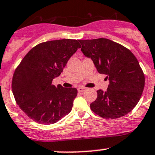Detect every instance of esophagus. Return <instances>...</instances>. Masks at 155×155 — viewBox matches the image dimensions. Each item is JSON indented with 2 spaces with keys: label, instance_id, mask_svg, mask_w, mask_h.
<instances>
[{
  "label": "esophagus",
  "instance_id": "esophagus-1",
  "mask_svg": "<svg viewBox=\"0 0 155 155\" xmlns=\"http://www.w3.org/2000/svg\"><path fill=\"white\" fill-rule=\"evenodd\" d=\"M78 91L79 92H83V91H85V90H86V87H78Z\"/></svg>",
  "mask_w": 155,
  "mask_h": 155
}]
</instances>
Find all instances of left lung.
<instances>
[{
  "label": "left lung",
  "mask_w": 155,
  "mask_h": 155,
  "mask_svg": "<svg viewBox=\"0 0 155 155\" xmlns=\"http://www.w3.org/2000/svg\"><path fill=\"white\" fill-rule=\"evenodd\" d=\"M81 51L93 61L98 73L107 76V91L98 90L91 109L104 118H118L137 106L145 87V76L134 54L109 39L79 40Z\"/></svg>",
  "instance_id": "obj_1"
}]
</instances>
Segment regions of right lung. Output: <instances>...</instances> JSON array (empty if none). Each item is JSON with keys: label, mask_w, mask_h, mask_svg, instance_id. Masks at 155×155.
Listing matches in <instances>:
<instances>
[{"label": "right lung", "mask_w": 155, "mask_h": 155, "mask_svg": "<svg viewBox=\"0 0 155 155\" xmlns=\"http://www.w3.org/2000/svg\"><path fill=\"white\" fill-rule=\"evenodd\" d=\"M79 48L76 40L44 42L31 48L15 69L12 93L20 109L33 121L54 124L70 112L77 90L55 86L52 80L60 76Z\"/></svg>", "instance_id": "obj_1"}]
</instances>
